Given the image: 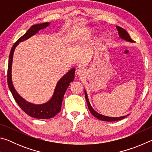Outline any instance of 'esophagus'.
<instances>
[{
  "label": "esophagus",
  "instance_id": "esophagus-1",
  "mask_svg": "<svg viewBox=\"0 0 152 152\" xmlns=\"http://www.w3.org/2000/svg\"><path fill=\"white\" fill-rule=\"evenodd\" d=\"M85 73H86V71L84 70V69H82V68H80L78 69V70L76 72V74L77 75L79 76H83L85 75Z\"/></svg>",
  "mask_w": 152,
  "mask_h": 152
}]
</instances>
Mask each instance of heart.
<instances>
[{
  "label": "heart",
  "mask_w": 152,
  "mask_h": 152,
  "mask_svg": "<svg viewBox=\"0 0 152 152\" xmlns=\"http://www.w3.org/2000/svg\"><path fill=\"white\" fill-rule=\"evenodd\" d=\"M94 33H95V30L94 29H90L88 31V37L90 35L94 34ZM106 39H107V37L104 35H102L100 36V37H99V40L101 41V42H104V41H106Z\"/></svg>",
  "instance_id": "1"
}]
</instances>
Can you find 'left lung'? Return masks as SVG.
Instances as JSON below:
<instances>
[{"label":"left lung","mask_w":152,"mask_h":152,"mask_svg":"<svg viewBox=\"0 0 152 152\" xmlns=\"http://www.w3.org/2000/svg\"><path fill=\"white\" fill-rule=\"evenodd\" d=\"M117 29L119 32V35L120 38L124 39L125 41H127L128 42H131V43H133L134 41H133L131 37L129 35V33L123 29L122 27H119V26H116ZM84 93H85V99L87 102V105H88V109L90 110V112L92 113V115H93L94 117L97 118L98 119H100L101 121H119V120H121L123 119H124L127 116H128L129 115H125V116H122V117H107V116H104V115H102L98 113L96 110H94L93 109V108L92 107V106L90 104V102L88 101V95H87V93L86 91H84Z\"/></svg>","instance_id":"left-lung-1"}]
</instances>
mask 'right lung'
Instances as JSON below:
<instances>
[{
  "instance_id": "1",
  "label": "right lung",
  "mask_w": 152,
  "mask_h": 152,
  "mask_svg": "<svg viewBox=\"0 0 152 152\" xmlns=\"http://www.w3.org/2000/svg\"><path fill=\"white\" fill-rule=\"evenodd\" d=\"M50 24V23H44L32 25L29 30L15 43L11 48L9 59L7 81H8V86L10 91H11L15 101L17 102L20 109L28 115L32 117L37 118V119H50V118L56 116L60 111L64 94H65L68 86L70 85V82H73L74 79L75 68H72L58 82L53 96L50 101L42 104H35L25 101L23 98H22L17 93L16 90L14 88L11 76L12 58H13L15 48L20 42L28 39L33 35H35L39 30L45 29L49 26Z\"/></svg>"
}]
</instances>
